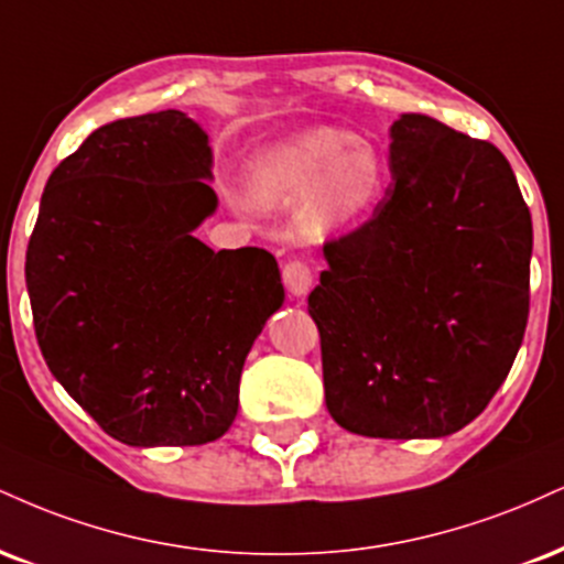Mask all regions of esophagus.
<instances>
[{
    "instance_id": "obj_1",
    "label": "esophagus",
    "mask_w": 564,
    "mask_h": 564,
    "mask_svg": "<svg viewBox=\"0 0 564 564\" xmlns=\"http://www.w3.org/2000/svg\"><path fill=\"white\" fill-rule=\"evenodd\" d=\"M283 283L294 296H307L312 289V268L304 260H291L283 264Z\"/></svg>"
}]
</instances>
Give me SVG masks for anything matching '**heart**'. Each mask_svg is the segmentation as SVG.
<instances>
[{
    "label": "heart",
    "instance_id": "1",
    "mask_svg": "<svg viewBox=\"0 0 564 564\" xmlns=\"http://www.w3.org/2000/svg\"><path fill=\"white\" fill-rule=\"evenodd\" d=\"M262 205L294 207L312 234H330L368 215L383 196L386 167L370 144L344 128H312L262 149L252 162Z\"/></svg>",
    "mask_w": 564,
    "mask_h": 564
}]
</instances>
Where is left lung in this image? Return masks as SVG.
<instances>
[{"label": "left lung", "mask_w": 564, "mask_h": 564, "mask_svg": "<svg viewBox=\"0 0 564 564\" xmlns=\"http://www.w3.org/2000/svg\"><path fill=\"white\" fill-rule=\"evenodd\" d=\"M391 186L323 247L307 310L330 417L370 438H441L505 383L531 302L533 226L510 162L429 115L391 126Z\"/></svg>", "instance_id": "obj_1"}]
</instances>
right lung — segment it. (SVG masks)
Instances as JSON below:
<instances>
[{"instance_id": "add662e5", "label": "right lung", "mask_w": 564, "mask_h": 564, "mask_svg": "<svg viewBox=\"0 0 564 564\" xmlns=\"http://www.w3.org/2000/svg\"><path fill=\"white\" fill-rule=\"evenodd\" d=\"M213 149L181 110L94 131L54 167L25 252L52 376L128 446H199L239 412L243 359L283 304L275 257L213 252Z\"/></svg>"}]
</instances>
